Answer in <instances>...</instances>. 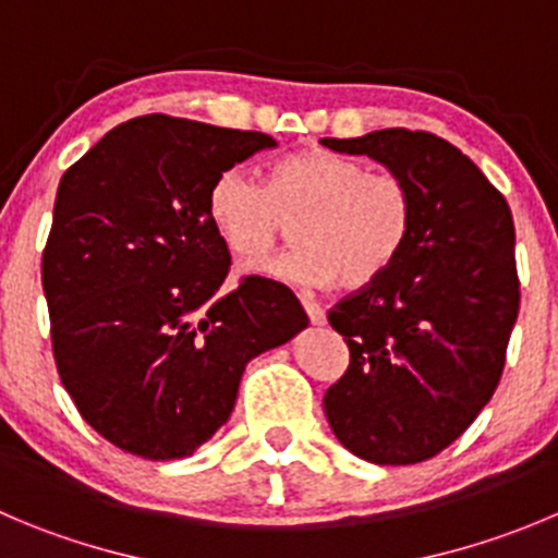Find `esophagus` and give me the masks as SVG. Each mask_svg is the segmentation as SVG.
I'll return each mask as SVG.
<instances>
[{
  "mask_svg": "<svg viewBox=\"0 0 558 558\" xmlns=\"http://www.w3.org/2000/svg\"><path fill=\"white\" fill-rule=\"evenodd\" d=\"M301 304H304V312L310 315L312 326H326V312H323L320 304H315L310 295H301Z\"/></svg>",
  "mask_w": 558,
  "mask_h": 558,
  "instance_id": "obj_1",
  "label": "esophagus"
}]
</instances>
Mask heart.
<instances>
[{"label": "heart", "mask_w": 558, "mask_h": 558, "mask_svg": "<svg viewBox=\"0 0 558 558\" xmlns=\"http://www.w3.org/2000/svg\"><path fill=\"white\" fill-rule=\"evenodd\" d=\"M208 219L241 263H259L293 225L299 246L259 274L295 284H373L395 265L413 225L411 189L391 172L328 147H301L265 172L263 185L241 167L210 183Z\"/></svg>", "instance_id": "b5f03b06"}]
</instances>
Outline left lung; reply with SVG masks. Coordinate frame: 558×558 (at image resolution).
Masks as SVG:
<instances>
[{
  "label": "left lung",
  "instance_id": "8db88e82",
  "mask_svg": "<svg viewBox=\"0 0 558 558\" xmlns=\"http://www.w3.org/2000/svg\"><path fill=\"white\" fill-rule=\"evenodd\" d=\"M411 189L413 225L389 270L328 312L350 348L323 408L355 458L411 465L469 429L496 391L521 284L509 205L469 156L424 131L320 140Z\"/></svg>",
  "mask_w": 558,
  "mask_h": 558
}]
</instances>
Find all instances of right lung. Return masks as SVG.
Segmentation results:
<instances>
[{"label": "right lung", "mask_w": 558, "mask_h": 558, "mask_svg": "<svg viewBox=\"0 0 558 558\" xmlns=\"http://www.w3.org/2000/svg\"><path fill=\"white\" fill-rule=\"evenodd\" d=\"M268 134L145 114L60 180L44 293L62 386L84 422L145 460L194 454L230 418L254 355L310 326L284 284L221 290L230 252L210 183Z\"/></svg>", "instance_id": "obj_1"}]
</instances>
